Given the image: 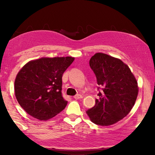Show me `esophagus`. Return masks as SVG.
<instances>
[{
  "label": "esophagus",
  "instance_id": "34e87169",
  "mask_svg": "<svg viewBox=\"0 0 155 155\" xmlns=\"http://www.w3.org/2000/svg\"><path fill=\"white\" fill-rule=\"evenodd\" d=\"M74 98L75 99H80V98H83V96L81 95V94H77V95H75L74 96Z\"/></svg>",
  "mask_w": 155,
  "mask_h": 155
}]
</instances>
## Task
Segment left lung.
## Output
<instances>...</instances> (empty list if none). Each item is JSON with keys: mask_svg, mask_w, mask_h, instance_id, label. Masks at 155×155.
Masks as SVG:
<instances>
[{"mask_svg": "<svg viewBox=\"0 0 155 155\" xmlns=\"http://www.w3.org/2000/svg\"><path fill=\"white\" fill-rule=\"evenodd\" d=\"M90 65L103 91H99L95 106L86 113L94 124L112 125L127 116L134 106L139 90L137 80L127 64L107 54L96 53Z\"/></svg>", "mask_w": 155, "mask_h": 155, "instance_id": "1", "label": "left lung"}]
</instances>
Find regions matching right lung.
Listing matches in <instances>:
<instances>
[{
    "instance_id": "right-lung-1",
    "label": "right lung",
    "mask_w": 155,
    "mask_h": 155,
    "mask_svg": "<svg viewBox=\"0 0 155 155\" xmlns=\"http://www.w3.org/2000/svg\"><path fill=\"white\" fill-rule=\"evenodd\" d=\"M74 58L42 57L26 64L14 83L18 103L31 116L40 120L51 119L66 107L62 96V76Z\"/></svg>"
}]
</instances>
